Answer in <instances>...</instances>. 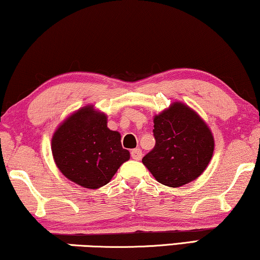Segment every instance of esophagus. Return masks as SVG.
<instances>
[{"label": "esophagus", "instance_id": "esophagus-1", "mask_svg": "<svg viewBox=\"0 0 260 260\" xmlns=\"http://www.w3.org/2000/svg\"><path fill=\"white\" fill-rule=\"evenodd\" d=\"M130 155L134 159H141L142 158V150L138 148L133 149V150L130 151Z\"/></svg>", "mask_w": 260, "mask_h": 260}]
</instances>
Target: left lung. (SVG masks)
I'll use <instances>...</instances> for the list:
<instances>
[{"mask_svg":"<svg viewBox=\"0 0 260 260\" xmlns=\"http://www.w3.org/2000/svg\"><path fill=\"white\" fill-rule=\"evenodd\" d=\"M155 147L142 158L159 183L181 187L201 175L211 161L214 140L206 123L182 103L154 118Z\"/></svg>","mask_w":260,"mask_h":260,"instance_id":"8db88e82","label":"left lung"}]
</instances>
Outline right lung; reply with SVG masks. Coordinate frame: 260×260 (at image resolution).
Wrapping results in <instances>:
<instances>
[{"label": "right lung", "instance_id": "right-lung-1", "mask_svg": "<svg viewBox=\"0 0 260 260\" xmlns=\"http://www.w3.org/2000/svg\"><path fill=\"white\" fill-rule=\"evenodd\" d=\"M104 113L85 106L73 113L52 138L54 161L63 175L90 189L109 183L130 152L123 149L120 135L106 125Z\"/></svg>", "mask_w": 260, "mask_h": 260}]
</instances>
